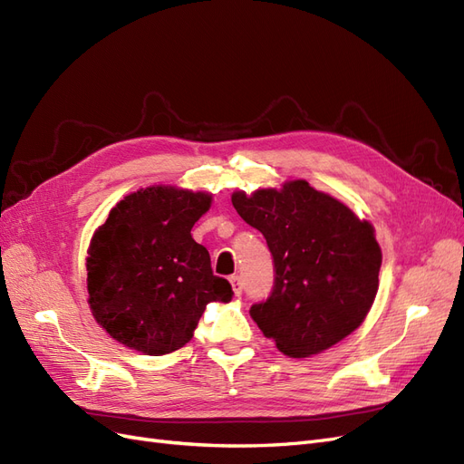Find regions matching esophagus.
<instances>
[{"label": "esophagus", "mask_w": 464, "mask_h": 464, "mask_svg": "<svg viewBox=\"0 0 464 464\" xmlns=\"http://www.w3.org/2000/svg\"><path fill=\"white\" fill-rule=\"evenodd\" d=\"M230 284H232V290L236 295H242V278L239 276H230Z\"/></svg>", "instance_id": "1"}]
</instances>
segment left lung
<instances>
[{"instance_id":"left-lung-1","label":"left lung","mask_w":464,"mask_h":464,"mask_svg":"<svg viewBox=\"0 0 464 464\" xmlns=\"http://www.w3.org/2000/svg\"><path fill=\"white\" fill-rule=\"evenodd\" d=\"M232 205L273 253V292L249 314L284 355H316L361 326L382 265L369 220L305 180L234 191Z\"/></svg>"}]
</instances>
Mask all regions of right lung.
Here are the masks:
<instances>
[{"label": "right lung", "instance_id": "right-lung-1", "mask_svg": "<svg viewBox=\"0 0 464 464\" xmlns=\"http://www.w3.org/2000/svg\"><path fill=\"white\" fill-rule=\"evenodd\" d=\"M211 196L151 186L126 196L95 230L88 249L90 309L122 345L167 355L186 345L211 301H230L228 280L191 237Z\"/></svg>", "mask_w": 464, "mask_h": 464}]
</instances>
